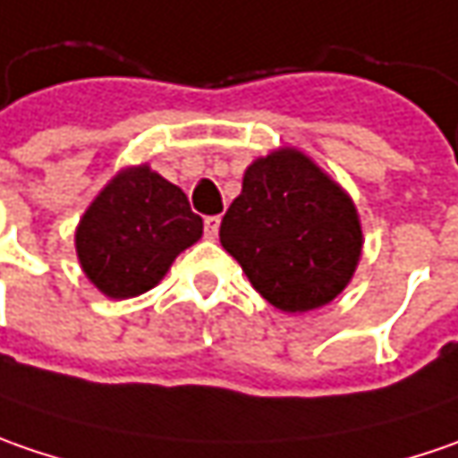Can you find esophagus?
Instances as JSON below:
<instances>
[{
  "instance_id": "obj_1",
  "label": "esophagus",
  "mask_w": 458,
  "mask_h": 458,
  "mask_svg": "<svg viewBox=\"0 0 458 458\" xmlns=\"http://www.w3.org/2000/svg\"><path fill=\"white\" fill-rule=\"evenodd\" d=\"M217 230H220V215H209V217H205V235H208V238H217Z\"/></svg>"
}]
</instances>
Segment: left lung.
Wrapping results in <instances>:
<instances>
[{
    "instance_id": "8db88e82",
    "label": "left lung",
    "mask_w": 458,
    "mask_h": 458,
    "mask_svg": "<svg viewBox=\"0 0 458 458\" xmlns=\"http://www.w3.org/2000/svg\"><path fill=\"white\" fill-rule=\"evenodd\" d=\"M220 243L274 308L308 312L353 276L361 225L346 191L308 156L282 148L246 169L220 223Z\"/></svg>"
}]
</instances>
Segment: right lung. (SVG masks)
<instances>
[{"label":"right lung","mask_w":458,"mask_h":458,"mask_svg":"<svg viewBox=\"0 0 458 458\" xmlns=\"http://www.w3.org/2000/svg\"><path fill=\"white\" fill-rule=\"evenodd\" d=\"M202 217L187 194L138 166L117 174L76 230V253L97 287L125 300L156 287L171 261L197 243Z\"/></svg>","instance_id":"obj_1"}]
</instances>
